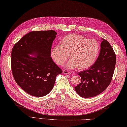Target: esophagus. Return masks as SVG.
Here are the masks:
<instances>
[{
    "instance_id": "esophagus-1",
    "label": "esophagus",
    "mask_w": 127,
    "mask_h": 127,
    "mask_svg": "<svg viewBox=\"0 0 127 127\" xmlns=\"http://www.w3.org/2000/svg\"><path fill=\"white\" fill-rule=\"evenodd\" d=\"M63 72L64 74H71L70 72H69L68 70H63Z\"/></svg>"
}]
</instances>
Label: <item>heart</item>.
I'll return each mask as SVG.
<instances>
[{"mask_svg": "<svg viewBox=\"0 0 127 127\" xmlns=\"http://www.w3.org/2000/svg\"><path fill=\"white\" fill-rule=\"evenodd\" d=\"M100 50L98 42L94 39L77 34H71L63 38L61 44L53 45L51 57L58 65H63L69 57L71 59L65 65L67 69L79 67L80 69L89 68L95 63Z\"/></svg>", "mask_w": 127, "mask_h": 127, "instance_id": "b5f03b06", "label": "heart"}]
</instances>
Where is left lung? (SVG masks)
<instances>
[{
	"label": "left lung",
	"mask_w": 127,
	"mask_h": 127,
	"mask_svg": "<svg viewBox=\"0 0 127 127\" xmlns=\"http://www.w3.org/2000/svg\"><path fill=\"white\" fill-rule=\"evenodd\" d=\"M97 60L87 70L79 71L81 83L75 87L79 96L84 97L95 96L105 91L112 79L116 63V55L107 40L102 39Z\"/></svg>",
	"instance_id": "obj_1"
}]
</instances>
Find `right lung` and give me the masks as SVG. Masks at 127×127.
Masks as SVG:
<instances>
[{"label":"right lung","instance_id":"add662e5","mask_svg":"<svg viewBox=\"0 0 127 127\" xmlns=\"http://www.w3.org/2000/svg\"><path fill=\"white\" fill-rule=\"evenodd\" d=\"M57 34L52 30L31 32L13 48V77L18 86L31 95H47L54 86L57 76L62 73L51 57V46Z\"/></svg>","mask_w":127,"mask_h":127}]
</instances>
